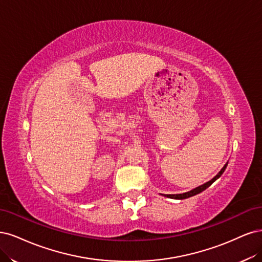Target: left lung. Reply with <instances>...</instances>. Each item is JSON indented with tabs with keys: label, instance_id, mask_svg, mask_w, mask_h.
<instances>
[{
	"label": "left lung",
	"instance_id": "1",
	"mask_svg": "<svg viewBox=\"0 0 262 262\" xmlns=\"http://www.w3.org/2000/svg\"><path fill=\"white\" fill-rule=\"evenodd\" d=\"M226 166H227V163L222 167V170H221L220 172H219V173L213 177L212 180L209 181L208 183H206V184H204V185H201V186H199V187H197V188H195V189H192V190H190V191H188V192L176 193V195H165V196L168 197V198H173V199H186V198L195 196V195H197V193H200L201 191H204V190L207 189L209 186H211V185H212V183L215 182V181L219 179V177H220V176L223 174V172L225 171Z\"/></svg>",
	"mask_w": 262,
	"mask_h": 262
}]
</instances>
